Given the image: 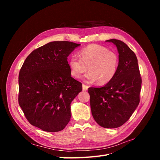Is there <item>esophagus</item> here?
<instances>
[{"label":"esophagus","instance_id":"esophagus-1","mask_svg":"<svg viewBox=\"0 0 160 160\" xmlns=\"http://www.w3.org/2000/svg\"><path fill=\"white\" fill-rule=\"evenodd\" d=\"M88 88H89V87H88V85L84 84V83H83V91H87V90H88Z\"/></svg>","mask_w":160,"mask_h":160}]
</instances>
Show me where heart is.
<instances>
[{
	"label": "heart",
	"mask_w": 160,
	"mask_h": 160,
	"mask_svg": "<svg viewBox=\"0 0 160 160\" xmlns=\"http://www.w3.org/2000/svg\"><path fill=\"white\" fill-rule=\"evenodd\" d=\"M79 57L72 56L69 61L71 75L75 77L89 71L84 76V79L93 83L98 81L100 85L109 83L115 76L119 67V59L115 52L99 45H90L79 52Z\"/></svg>",
	"instance_id": "1"
}]
</instances>
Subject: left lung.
Instances as JSON below:
<instances>
[{
  "label": "left lung",
  "instance_id": "8db88e82",
  "mask_svg": "<svg viewBox=\"0 0 160 160\" xmlns=\"http://www.w3.org/2000/svg\"><path fill=\"white\" fill-rule=\"evenodd\" d=\"M119 52L115 76L102 88H89L90 105L95 122L104 128H117L130 118L139 103L142 78L134 52L122 41L110 39Z\"/></svg>",
  "mask_w": 160,
  "mask_h": 160
}]
</instances>
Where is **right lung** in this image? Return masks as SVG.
I'll use <instances>...</instances> for the list:
<instances>
[{
  "label": "right lung",
  "mask_w": 160,
  "mask_h": 160,
  "mask_svg": "<svg viewBox=\"0 0 160 160\" xmlns=\"http://www.w3.org/2000/svg\"><path fill=\"white\" fill-rule=\"evenodd\" d=\"M80 44L53 41L34 50L18 75V103L32 125L48 132L63 129L82 83L71 75L67 57Z\"/></svg>",
  "instance_id": "1"
}]
</instances>
